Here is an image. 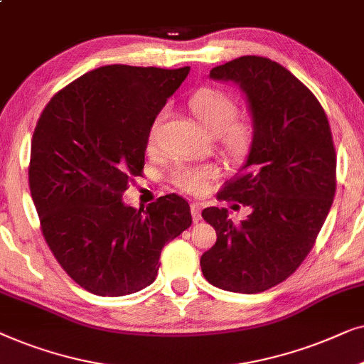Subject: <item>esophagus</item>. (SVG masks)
I'll use <instances>...</instances> for the list:
<instances>
[{
  "label": "esophagus",
  "mask_w": 364,
  "mask_h": 364,
  "mask_svg": "<svg viewBox=\"0 0 364 364\" xmlns=\"http://www.w3.org/2000/svg\"><path fill=\"white\" fill-rule=\"evenodd\" d=\"M201 210H203L201 203H193L191 205V215H193V221L195 223L201 221Z\"/></svg>",
  "instance_id": "34e87169"
}]
</instances>
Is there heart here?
Segmentation results:
<instances>
[{
  "instance_id": "b5f03b06",
  "label": "heart",
  "mask_w": 364,
  "mask_h": 364,
  "mask_svg": "<svg viewBox=\"0 0 364 364\" xmlns=\"http://www.w3.org/2000/svg\"><path fill=\"white\" fill-rule=\"evenodd\" d=\"M190 109L206 132L220 133L225 148L235 156H241L248 151L251 144V124L245 119H235L238 106L220 90H200L190 100ZM164 118V111L156 114L148 132V146L156 143L159 124ZM215 164H198V166H178L173 171V183L188 193L198 195L205 191L208 181L218 176Z\"/></svg>"
}]
</instances>
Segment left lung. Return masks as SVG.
I'll return each instance as SVG.
<instances>
[{
	"label": "left lung",
	"instance_id": "8db88e82",
	"mask_svg": "<svg viewBox=\"0 0 364 364\" xmlns=\"http://www.w3.org/2000/svg\"><path fill=\"white\" fill-rule=\"evenodd\" d=\"M210 77L238 85L253 119L248 158L218 198L253 211L235 225L226 208L203 210L218 240L201 271L216 288L261 293L296 271L326 220L336 191L331 129L316 96L268 58H236Z\"/></svg>",
	"mask_w": 364,
	"mask_h": 364
}]
</instances>
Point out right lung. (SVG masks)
I'll return each mask as SVG.
<instances>
[{
    "mask_svg": "<svg viewBox=\"0 0 364 364\" xmlns=\"http://www.w3.org/2000/svg\"><path fill=\"white\" fill-rule=\"evenodd\" d=\"M190 73L101 66L53 96L31 141L30 190L43 236L86 291L124 296L156 279L163 246L191 226L166 195L139 210L123 193L141 176L153 119Z\"/></svg>",
    "mask_w": 364,
    "mask_h": 364,
    "instance_id": "1",
    "label": "right lung"
}]
</instances>
